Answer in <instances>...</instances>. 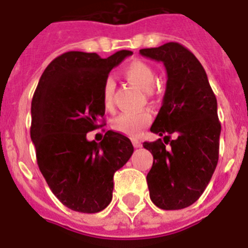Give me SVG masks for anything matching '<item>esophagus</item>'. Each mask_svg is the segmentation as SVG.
Returning a JSON list of instances; mask_svg holds the SVG:
<instances>
[{
    "mask_svg": "<svg viewBox=\"0 0 248 248\" xmlns=\"http://www.w3.org/2000/svg\"><path fill=\"white\" fill-rule=\"evenodd\" d=\"M132 143H134L135 147H141V146H142V143H141L139 140H134V141H132Z\"/></svg>",
    "mask_w": 248,
    "mask_h": 248,
    "instance_id": "34e87169",
    "label": "esophagus"
}]
</instances>
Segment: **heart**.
<instances>
[{"label": "heart", "instance_id": "heart-1", "mask_svg": "<svg viewBox=\"0 0 248 248\" xmlns=\"http://www.w3.org/2000/svg\"><path fill=\"white\" fill-rule=\"evenodd\" d=\"M122 73L126 79L145 91H151L155 84V72L149 64L142 60H132L122 69ZM114 87L116 84L113 79L107 77L102 85V102L107 109L113 107ZM150 122H151V113L147 109L139 112H124L114 118L112 127L117 132L127 136H137L143 128L149 126Z\"/></svg>", "mask_w": 248, "mask_h": 248}]
</instances>
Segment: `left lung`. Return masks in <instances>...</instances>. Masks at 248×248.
Segmentation results:
<instances>
[{
    "instance_id": "1",
    "label": "left lung",
    "mask_w": 248,
    "mask_h": 248,
    "mask_svg": "<svg viewBox=\"0 0 248 248\" xmlns=\"http://www.w3.org/2000/svg\"><path fill=\"white\" fill-rule=\"evenodd\" d=\"M140 54L163 62L168 73L163 106L150 128L164 136L166 143L161 139L143 142L154 156L146 176L150 198L165 211L183 209L198 201L217 166L220 135L217 98L204 68L182 44L166 43L141 49Z\"/></svg>"
}]
</instances>
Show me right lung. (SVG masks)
<instances>
[{
	"label": "right lung",
	"instance_id": "add662e5",
	"mask_svg": "<svg viewBox=\"0 0 248 248\" xmlns=\"http://www.w3.org/2000/svg\"><path fill=\"white\" fill-rule=\"evenodd\" d=\"M120 50L107 59L68 51L44 70L31 102V140L41 174L54 195L72 211L97 213L112 201L113 175L134 153L130 139L107 131L101 142L87 134L103 126L102 85L131 55Z\"/></svg>",
	"mask_w": 248,
	"mask_h": 248
}]
</instances>
